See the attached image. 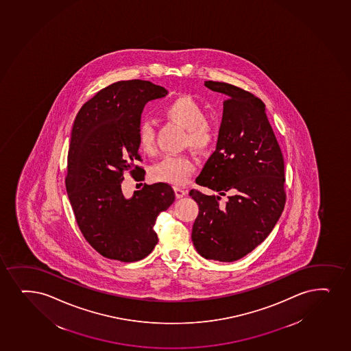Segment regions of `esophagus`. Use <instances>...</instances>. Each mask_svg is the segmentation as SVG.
<instances>
[{
	"mask_svg": "<svg viewBox=\"0 0 351 351\" xmlns=\"http://www.w3.org/2000/svg\"><path fill=\"white\" fill-rule=\"evenodd\" d=\"M173 190H175V195H176V197L178 198L183 197V196H186V190L182 189L180 186H175Z\"/></svg>",
	"mask_w": 351,
	"mask_h": 351,
	"instance_id": "34e87169",
	"label": "esophagus"
}]
</instances>
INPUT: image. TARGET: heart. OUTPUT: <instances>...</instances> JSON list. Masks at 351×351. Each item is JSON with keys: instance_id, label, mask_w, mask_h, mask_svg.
Listing matches in <instances>:
<instances>
[{"instance_id": "heart-1", "label": "heart", "mask_w": 351, "mask_h": 351, "mask_svg": "<svg viewBox=\"0 0 351 351\" xmlns=\"http://www.w3.org/2000/svg\"><path fill=\"white\" fill-rule=\"evenodd\" d=\"M162 114L165 119L186 129L184 145L198 154L208 153L217 141V129L206 119L202 106L190 96H180L165 106ZM137 141L141 150L153 154L155 150V130L149 121L137 125ZM196 165L189 155L165 156L150 170L153 180L173 186H183L189 181Z\"/></svg>"}]
</instances>
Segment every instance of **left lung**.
I'll return each instance as SVG.
<instances>
[{
  "mask_svg": "<svg viewBox=\"0 0 351 351\" xmlns=\"http://www.w3.org/2000/svg\"><path fill=\"white\" fill-rule=\"evenodd\" d=\"M204 86L227 99L216 150L196 178L219 195L190 190L199 208L191 239L206 260L234 262L268 237L285 209V160L258 97L229 83Z\"/></svg>",
  "mask_w": 351,
  "mask_h": 351,
  "instance_id": "8db88e82",
  "label": "left lung"
}]
</instances>
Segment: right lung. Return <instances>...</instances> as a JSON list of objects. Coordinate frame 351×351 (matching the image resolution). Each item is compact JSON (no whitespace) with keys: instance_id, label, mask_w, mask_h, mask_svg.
Listing matches in <instances>:
<instances>
[{"instance_id":"obj_1","label":"right lung","mask_w":351,"mask_h":351,"mask_svg":"<svg viewBox=\"0 0 351 351\" xmlns=\"http://www.w3.org/2000/svg\"><path fill=\"white\" fill-rule=\"evenodd\" d=\"M168 91L149 81L112 83L83 104L75 119L68 152L66 188L75 219L88 243L121 262L145 258L158 242L154 226L175 193L168 183L145 184L124 197V171L145 181L137 125L145 104ZM142 184V183H141Z\"/></svg>"}]
</instances>
